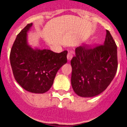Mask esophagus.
<instances>
[{"label":"esophagus","mask_w":127,"mask_h":127,"mask_svg":"<svg viewBox=\"0 0 127 127\" xmlns=\"http://www.w3.org/2000/svg\"><path fill=\"white\" fill-rule=\"evenodd\" d=\"M73 57V53L72 51H70V52H68L67 55V59L68 60V62H70V60H72V58Z\"/></svg>","instance_id":"34e87169"}]
</instances>
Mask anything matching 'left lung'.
Listing matches in <instances>:
<instances>
[{
	"instance_id": "obj_1",
	"label": "left lung",
	"mask_w": 127,
	"mask_h": 127,
	"mask_svg": "<svg viewBox=\"0 0 127 127\" xmlns=\"http://www.w3.org/2000/svg\"><path fill=\"white\" fill-rule=\"evenodd\" d=\"M71 84L75 93L82 97H93L106 89L115 76L118 67L117 47L106 30L103 45L91 49L76 48L71 60Z\"/></svg>"
}]
</instances>
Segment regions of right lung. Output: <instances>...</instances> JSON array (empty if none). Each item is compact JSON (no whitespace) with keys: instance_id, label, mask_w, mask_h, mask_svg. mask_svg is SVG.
<instances>
[{"instance_id":"1","label":"right lung","mask_w":127,"mask_h":127,"mask_svg":"<svg viewBox=\"0 0 127 127\" xmlns=\"http://www.w3.org/2000/svg\"><path fill=\"white\" fill-rule=\"evenodd\" d=\"M32 23L17 36L10 53L15 79L23 89L33 93H44L53 84L57 71L67 63V51L57 53L49 49L32 47L28 33Z\"/></svg>"}]
</instances>
